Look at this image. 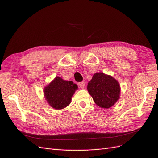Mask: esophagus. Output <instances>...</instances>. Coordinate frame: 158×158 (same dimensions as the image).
Here are the masks:
<instances>
[{
  "label": "esophagus",
  "mask_w": 158,
  "mask_h": 158,
  "mask_svg": "<svg viewBox=\"0 0 158 158\" xmlns=\"http://www.w3.org/2000/svg\"><path fill=\"white\" fill-rule=\"evenodd\" d=\"M78 85H79L80 88H85V82H80Z\"/></svg>",
  "instance_id": "34e87169"
}]
</instances>
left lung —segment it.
Returning a JSON list of instances; mask_svg holds the SVG:
<instances>
[{"instance_id": "8db88e82", "label": "left lung", "mask_w": 158, "mask_h": 158, "mask_svg": "<svg viewBox=\"0 0 158 158\" xmlns=\"http://www.w3.org/2000/svg\"><path fill=\"white\" fill-rule=\"evenodd\" d=\"M87 88L95 104L105 109L112 107L117 102L121 92L118 81L102 73L94 74Z\"/></svg>"}]
</instances>
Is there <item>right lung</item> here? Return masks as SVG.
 Here are the masks:
<instances>
[{
    "instance_id": "add662e5",
    "label": "right lung",
    "mask_w": 158,
    "mask_h": 158,
    "mask_svg": "<svg viewBox=\"0 0 158 158\" xmlns=\"http://www.w3.org/2000/svg\"><path fill=\"white\" fill-rule=\"evenodd\" d=\"M78 85L72 81L56 77L44 89L45 98L49 106L55 109H62L68 106Z\"/></svg>"
}]
</instances>
